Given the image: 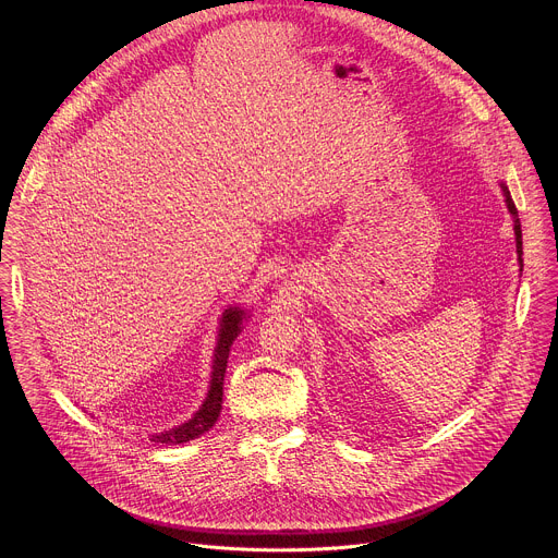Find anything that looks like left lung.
<instances>
[{
  "label": "left lung",
  "instance_id": "1",
  "mask_svg": "<svg viewBox=\"0 0 558 558\" xmlns=\"http://www.w3.org/2000/svg\"><path fill=\"white\" fill-rule=\"evenodd\" d=\"M501 185V192H504V198H506V207H508V211H510V216H512V222H514V235H517V254H519V265L523 267V238H521V222H519V211H517V207H514V201H512V196H510V190H508V185L501 181L499 183ZM523 271V269H521Z\"/></svg>",
  "mask_w": 558,
  "mask_h": 558
}]
</instances>
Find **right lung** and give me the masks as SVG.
<instances>
[{
  "instance_id": "add662e5",
  "label": "right lung",
  "mask_w": 558,
  "mask_h": 558,
  "mask_svg": "<svg viewBox=\"0 0 558 558\" xmlns=\"http://www.w3.org/2000/svg\"><path fill=\"white\" fill-rule=\"evenodd\" d=\"M247 311L241 306H227L222 317H220V327H218V338H216V349H214V362H211V379H209V390L205 402L201 404V409L192 415V420H187L181 426H174L170 430L156 433L149 437V441L156 444H168V446H177V444H185L190 439H196L198 435L207 433L222 409V381H225V371H227V360H229V351L233 340L238 338V333L243 331V323L247 320Z\"/></svg>"
}]
</instances>
